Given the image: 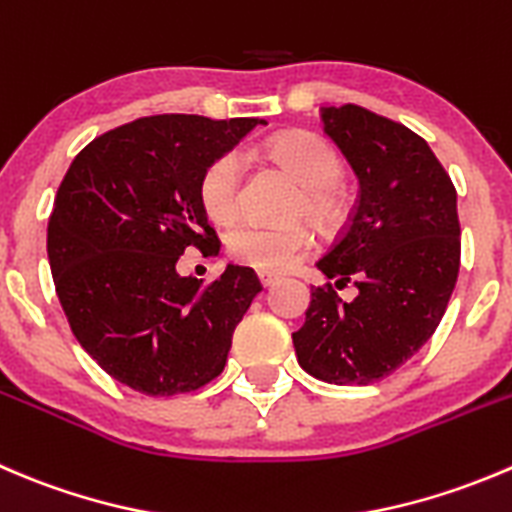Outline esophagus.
Wrapping results in <instances>:
<instances>
[{
  "label": "esophagus",
  "instance_id": "obj_1",
  "mask_svg": "<svg viewBox=\"0 0 512 512\" xmlns=\"http://www.w3.org/2000/svg\"><path fill=\"white\" fill-rule=\"evenodd\" d=\"M257 277H260L262 287H270V285H275L277 280H280V277H277L275 272H257Z\"/></svg>",
  "mask_w": 512,
  "mask_h": 512
}]
</instances>
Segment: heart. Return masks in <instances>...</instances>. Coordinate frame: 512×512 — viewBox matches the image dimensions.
<instances>
[{
  "mask_svg": "<svg viewBox=\"0 0 512 512\" xmlns=\"http://www.w3.org/2000/svg\"><path fill=\"white\" fill-rule=\"evenodd\" d=\"M272 157L302 185L300 212L315 222H332L342 212V192L337 180L342 160L325 140L305 132L282 135L272 142ZM242 155L222 152L207 165L200 177V202L210 220L232 222L240 210ZM310 247V232L302 225L235 227L227 235V252L232 260L262 272L290 270Z\"/></svg>",
  "mask_w": 512,
  "mask_h": 512,
  "instance_id": "heart-1",
  "label": "heart"
}]
</instances>
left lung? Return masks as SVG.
<instances>
[{"instance_id":"1","label":"left lung","mask_w":512,"mask_h":512,"mask_svg":"<svg viewBox=\"0 0 512 512\" xmlns=\"http://www.w3.org/2000/svg\"><path fill=\"white\" fill-rule=\"evenodd\" d=\"M320 122L360 197L317 270L337 282L357 277V295L342 302L330 285L315 287L292 345L317 380L370 385L410 360L443 320L460 270L458 192L405 124L357 104L320 107Z\"/></svg>"}]
</instances>
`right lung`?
Returning <instances> with one entry per match:
<instances>
[{
    "instance_id": "right-lung-1",
    "label": "right lung",
    "mask_w": 512,
    "mask_h": 512,
    "mask_svg": "<svg viewBox=\"0 0 512 512\" xmlns=\"http://www.w3.org/2000/svg\"><path fill=\"white\" fill-rule=\"evenodd\" d=\"M260 117L157 114L89 142L59 185L47 227L54 287L79 345L107 375L145 395L217 377L232 332L262 290L227 265L210 287L177 272L187 247L220 250L200 177Z\"/></svg>"
}]
</instances>
